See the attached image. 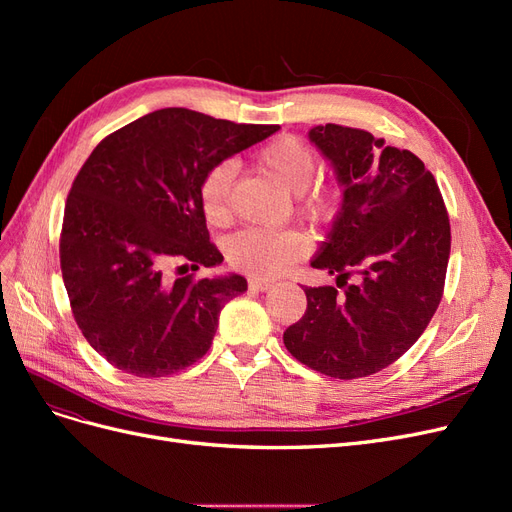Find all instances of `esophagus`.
<instances>
[{
	"mask_svg": "<svg viewBox=\"0 0 512 512\" xmlns=\"http://www.w3.org/2000/svg\"><path fill=\"white\" fill-rule=\"evenodd\" d=\"M271 286H273V282H271V280H265V277H252V280H250V288H252V290L265 292V290H269Z\"/></svg>",
	"mask_w": 512,
	"mask_h": 512,
	"instance_id": "esophagus-1",
	"label": "esophagus"
}]
</instances>
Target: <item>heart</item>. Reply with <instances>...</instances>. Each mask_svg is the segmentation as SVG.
Here are the masks:
<instances>
[{
    "label": "heart",
    "instance_id": "obj_1",
    "mask_svg": "<svg viewBox=\"0 0 512 512\" xmlns=\"http://www.w3.org/2000/svg\"><path fill=\"white\" fill-rule=\"evenodd\" d=\"M256 164L280 181L292 194H303L316 175V153L297 136H277L262 145L256 156ZM237 168L230 160L215 162L200 179L198 200L205 218L220 224L228 218L230 188L235 181ZM339 190L316 188L309 192L301 207L314 218H327L337 207ZM307 252V241L297 230H262L243 228L226 241V258L230 267L252 275H277L294 260Z\"/></svg>",
    "mask_w": 512,
    "mask_h": 512
}]
</instances>
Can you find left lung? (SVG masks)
<instances>
[{
    "mask_svg": "<svg viewBox=\"0 0 512 512\" xmlns=\"http://www.w3.org/2000/svg\"><path fill=\"white\" fill-rule=\"evenodd\" d=\"M309 141L342 188L312 267L337 275V286L348 276L357 282L344 292L303 288L307 309L284 331V344L324 376L365 378L410 350L436 314L451 224L436 179L412 151L335 123L309 130Z\"/></svg>",
    "mask_w": 512,
    "mask_h": 512,
    "instance_id": "left-lung-1",
    "label": "left lung"
}]
</instances>
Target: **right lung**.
I'll use <instances>...</instances> for the list:
<instances>
[{"label":"right lung","mask_w":512,"mask_h":512,"mask_svg":"<svg viewBox=\"0 0 512 512\" xmlns=\"http://www.w3.org/2000/svg\"><path fill=\"white\" fill-rule=\"evenodd\" d=\"M277 130L160 108L91 151L68 194L59 260L74 320L108 363L162 378L207 354L222 307L247 290L245 277L168 280L164 267L222 265L200 179Z\"/></svg>","instance_id":"1"}]
</instances>
